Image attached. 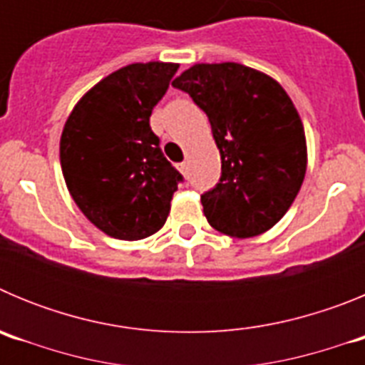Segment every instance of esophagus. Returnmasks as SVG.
Segmentation results:
<instances>
[{
	"label": "esophagus",
	"instance_id": "34e87169",
	"mask_svg": "<svg viewBox=\"0 0 365 365\" xmlns=\"http://www.w3.org/2000/svg\"><path fill=\"white\" fill-rule=\"evenodd\" d=\"M177 168H179V172L182 173V175H186V173H188V163H180Z\"/></svg>",
	"mask_w": 365,
	"mask_h": 365
}]
</instances>
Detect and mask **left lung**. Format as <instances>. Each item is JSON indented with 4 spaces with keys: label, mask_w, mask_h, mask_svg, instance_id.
<instances>
[{
    "label": "left lung",
    "mask_w": 365,
    "mask_h": 365,
    "mask_svg": "<svg viewBox=\"0 0 365 365\" xmlns=\"http://www.w3.org/2000/svg\"><path fill=\"white\" fill-rule=\"evenodd\" d=\"M172 86L206 113L221 153L219 182L201 195L208 222L240 240L272 228L307 170L305 131L285 89L234 62L197 63Z\"/></svg>",
    "instance_id": "left-lung-1"
}]
</instances>
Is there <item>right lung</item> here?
Returning a JSON list of instances; mask_svg holds the SVG:
<instances>
[{"mask_svg":"<svg viewBox=\"0 0 365 365\" xmlns=\"http://www.w3.org/2000/svg\"><path fill=\"white\" fill-rule=\"evenodd\" d=\"M177 63H131L100 80L63 125L60 163L71 197L96 228L137 241L163 228L182 175L151 131Z\"/></svg>","mask_w":365,"mask_h":365,"instance_id":"right-lung-1","label":"right lung"}]
</instances>
